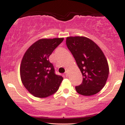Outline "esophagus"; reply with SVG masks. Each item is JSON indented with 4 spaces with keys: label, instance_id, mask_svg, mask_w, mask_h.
Instances as JSON below:
<instances>
[{
    "label": "esophagus",
    "instance_id": "esophagus-1",
    "mask_svg": "<svg viewBox=\"0 0 125 125\" xmlns=\"http://www.w3.org/2000/svg\"><path fill=\"white\" fill-rule=\"evenodd\" d=\"M65 76H66V77L68 76V73H67V71L65 72Z\"/></svg>",
    "mask_w": 125,
    "mask_h": 125
}]
</instances>
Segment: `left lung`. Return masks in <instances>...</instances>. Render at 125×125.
<instances>
[{
  "instance_id": "obj_1",
  "label": "left lung",
  "mask_w": 125,
  "mask_h": 125,
  "mask_svg": "<svg viewBox=\"0 0 125 125\" xmlns=\"http://www.w3.org/2000/svg\"><path fill=\"white\" fill-rule=\"evenodd\" d=\"M66 45L73 56L83 76V82L75 87L83 96L96 94L104 86L109 69L105 56L94 41L84 36L66 38Z\"/></svg>"
}]
</instances>
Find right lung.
<instances>
[{"mask_svg": "<svg viewBox=\"0 0 125 125\" xmlns=\"http://www.w3.org/2000/svg\"><path fill=\"white\" fill-rule=\"evenodd\" d=\"M64 38L41 39L24 54L20 67L21 82L34 96L44 98L58 91L63 78L54 73L50 55Z\"/></svg>", "mask_w": 125, "mask_h": 125, "instance_id": "add662e5", "label": "right lung"}]
</instances>
